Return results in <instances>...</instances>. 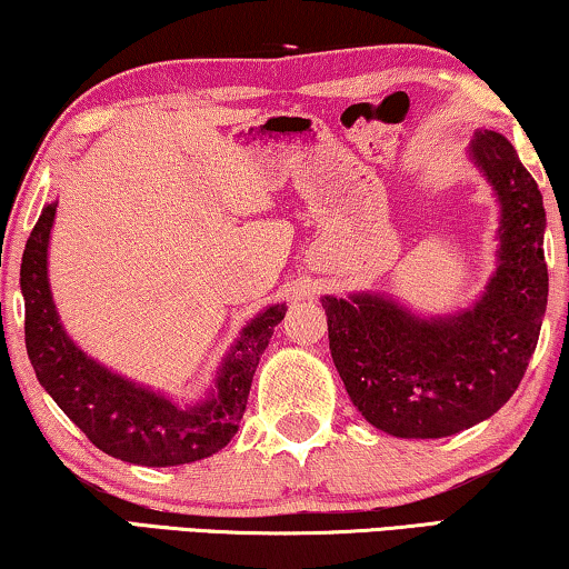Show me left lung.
<instances>
[{"instance_id":"1","label":"left lung","mask_w":569,"mask_h":569,"mask_svg":"<svg viewBox=\"0 0 569 569\" xmlns=\"http://www.w3.org/2000/svg\"><path fill=\"white\" fill-rule=\"evenodd\" d=\"M496 194V271L480 298L421 316L385 292L323 295L328 346L367 423L398 439H443L510 400L537 349L547 312L545 200L516 148L477 128L467 146Z\"/></svg>"}]
</instances>
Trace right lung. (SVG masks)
Here are the masks:
<instances>
[{"label":"right lung","instance_id":"1","mask_svg":"<svg viewBox=\"0 0 569 569\" xmlns=\"http://www.w3.org/2000/svg\"><path fill=\"white\" fill-rule=\"evenodd\" d=\"M59 202H48L20 267L24 346L38 382L104 455L130 465L177 467L212 457L233 439L259 359L287 305L274 302L241 328L200 400H177L89 357L66 333L48 282V246Z\"/></svg>","mask_w":569,"mask_h":569}]
</instances>
